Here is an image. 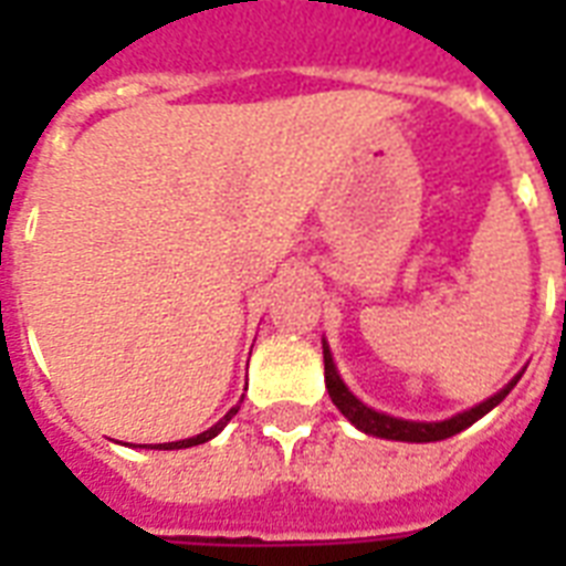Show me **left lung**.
Segmentation results:
<instances>
[{"mask_svg": "<svg viewBox=\"0 0 566 566\" xmlns=\"http://www.w3.org/2000/svg\"><path fill=\"white\" fill-rule=\"evenodd\" d=\"M323 364H326V387L332 402L337 405V411L344 413L346 420L353 422L355 429H361L364 434H373V438H385V440H405V443H431V440H447L458 431H464L467 426H473L475 420H482L484 413L496 408V405L511 394V387L517 385V378H511L509 385L502 387L500 394H493L491 399H484L475 408L464 413H455L449 420L440 422H413V420H399V417H390V413L373 411L370 405H364L358 396L344 385V378L337 376V367L332 361V353H328L326 340H323Z\"/></svg>", "mask_w": 566, "mask_h": 566, "instance_id": "left-lung-1", "label": "left lung"}]
</instances>
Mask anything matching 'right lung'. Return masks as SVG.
I'll use <instances>...</instances> for the list:
<instances>
[{
    "label": "right lung",
    "mask_w": 566,
    "mask_h": 566,
    "mask_svg": "<svg viewBox=\"0 0 566 566\" xmlns=\"http://www.w3.org/2000/svg\"><path fill=\"white\" fill-rule=\"evenodd\" d=\"M240 402H243V399H240ZM238 408H240V405H234V408H231V411L226 413V417H222V420L217 422V426H211V429L202 431V434H196V438L176 440V443H158V447H155V449H188V447H199V443H208V440L217 438V434H220L222 426H226V422H229L231 417H234V413H238Z\"/></svg>",
    "instance_id": "right-lung-1"
}]
</instances>
